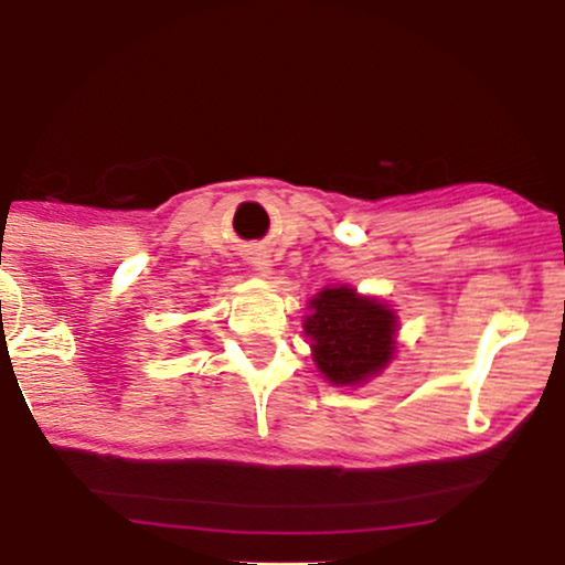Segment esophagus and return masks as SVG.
Returning <instances> with one entry per match:
<instances>
[{
    "label": "esophagus",
    "mask_w": 565,
    "mask_h": 565,
    "mask_svg": "<svg viewBox=\"0 0 565 565\" xmlns=\"http://www.w3.org/2000/svg\"><path fill=\"white\" fill-rule=\"evenodd\" d=\"M249 265L252 270L263 278H270V274H274V263H270L268 255H263V252H255V255L249 257Z\"/></svg>",
    "instance_id": "esophagus-1"
}]
</instances>
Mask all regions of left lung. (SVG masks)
Instances as JSON below:
<instances>
[{"label": "left lung", "instance_id": "left-lung-1", "mask_svg": "<svg viewBox=\"0 0 565 565\" xmlns=\"http://www.w3.org/2000/svg\"><path fill=\"white\" fill-rule=\"evenodd\" d=\"M310 355L334 387H361L385 372L398 350V316L385 300L348 284L321 289L302 321Z\"/></svg>", "mask_w": 565, "mask_h": 565}]
</instances>
